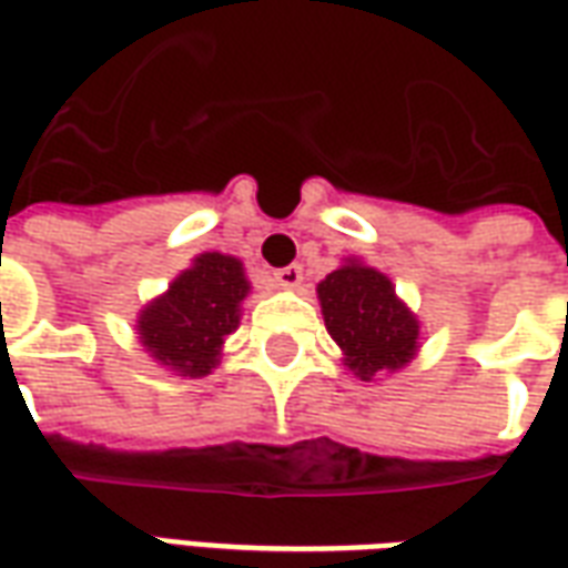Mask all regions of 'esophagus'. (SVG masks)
<instances>
[{
    "instance_id": "esophagus-1",
    "label": "esophagus",
    "mask_w": 568,
    "mask_h": 568,
    "mask_svg": "<svg viewBox=\"0 0 568 568\" xmlns=\"http://www.w3.org/2000/svg\"><path fill=\"white\" fill-rule=\"evenodd\" d=\"M273 280H276L280 288H297V285L304 283V271H301V264H288V267L273 271Z\"/></svg>"
}]
</instances>
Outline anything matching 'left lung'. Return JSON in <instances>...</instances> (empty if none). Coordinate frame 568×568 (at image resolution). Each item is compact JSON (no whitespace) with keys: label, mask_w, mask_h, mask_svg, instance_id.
Segmentation results:
<instances>
[{"label":"left lung","mask_w":568,"mask_h":568,"mask_svg":"<svg viewBox=\"0 0 568 568\" xmlns=\"http://www.w3.org/2000/svg\"><path fill=\"white\" fill-rule=\"evenodd\" d=\"M322 316L334 344L344 349V365L362 381L393 374L417 356L419 322L395 295L389 276L349 258L320 285Z\"/></svg>","instance_id":"1"}]
</instances>
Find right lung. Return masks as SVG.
<instances>
[{
	"label": "right lung",
	"instance_id": "1",
	"mask_svg": "<svg viewBox=\"0 0 568 568\" xmlns=\"http://www.w3.org/2000/svg\"><path fill=\"white\" fill-rule=\"evenodd\" d=\"M246 295L243 264L234 255L203 252L161 297L145 304L136 322L142 346L182 377H203L219 365L224 337L240 325Z\"/></svg>",
	"mask_w": 568,
	"mask_h": 568
}]
</instances>
